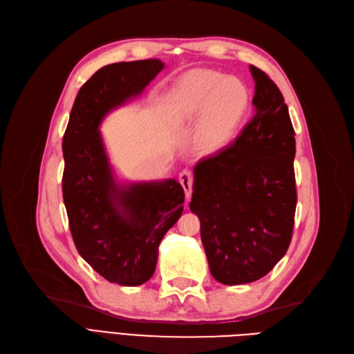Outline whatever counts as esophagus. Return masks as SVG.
<instances>
[{
	"label": "esophagus",
	"instance_id": "34e87169",
	"mask_svg": "<svg viewBox=\"0 0 354 354\" xmlns=\"http://www.w3.org/2000/svg\"><path fill=\"white\" fill-rule=\"evenodd\" d=\"M178 180H180L181 186H183V189H185L187 201H190V198H192V185H194V174H192L189 169H183L178 176Z\"/></svg>",
	"mask_w": 354,
	"mask_h": 354
}]
</instances>
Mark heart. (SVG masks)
Instances as JSON below:
<instances>
[{"label": "heart", "instance_id": "heart-1", "mask_svg": "<svg viewBox=\"0 0 354 354\" xmlns=\"http://www.w3.org/2000/svg\"><path fill=\"white\" fill-rule=\"evenodd\" d=\"M177 121H198L195 142L203 152L226 147L251 109V91L236 77L195 69L187 72L174 87L168 100Z\"/></svg>", "mask_w": 354, "mask_h": 354}]
</instances>
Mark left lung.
Masks as SVG:
<instances>
[{
    "label": "left lung",
    "mask_w": 354,
    "mask_h": 354,
    "mask_svg": "<svg viewBox=\"0 0 354 354\" xmlns=\"http://www.w3.org/2000/svg\"><path fill=\"white\" fill-rule=\"evenodd\" d=\"M255 113L239 137L194 168L190 211L209 272L224 285L261 279L286 254L297 207L295 133L277 85L250 66Z\"/></svg>",
    "instance_id": "1"
}]
</instances>
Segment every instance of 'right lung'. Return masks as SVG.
<instances>
[{
    "label": "right lung",
    "mask_w": 354,
    "mask_h": 354,
    "mask_svg": "<svg viewBox=\"0 0 354 354\" xmlns=\"http://www.w3.org/2000/svg\"><path fill=\"white\" fill-rule=\"evenodd\" d=\"M162 69L158 59L103 66L80 88L63 136V202L75 246L106 281L122 286L155 273L159 243L183 212L185 190L173 178L118 185L99 127Z\"/></svg>",
    "instance_id": "obj_1"
}]
</instances>
